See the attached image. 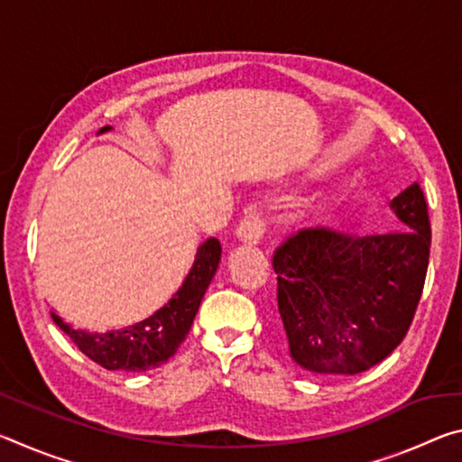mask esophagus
I'll list each match as a JSON object with an SVG mask.
<instances>
[{
  "label": "esophagus",
  "instance_id": "obj_1",
  "mask_svg": "<svg viewBox=\"0 0 462 462\" xmlns=\"http://www.w3.org/2000/svg\"><path fill=\"white\" fill-rule=\"evenodd\" d=\"M264 226H267L264 216L261 212H256V209H253V212H248L245 217H242L236 234L242 242H248V245H259V240L263 238Z\"/></svg>",
  "mask_w": 462,
  "mask_h": 462
}]
</instances>
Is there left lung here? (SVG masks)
Instances as JSON below:
<instances>
[{"mask_svg":"<svg viewBox=\"0 0 462 462\" xmlns=\"http://www.w3.org/2000/svg\"><path fill=\"white\" fill-rule=\"evenodd\" d=\"M408 226L358 238L301 228L275 248L277 303L293 361L318 374H358L400 346L416 314L430 259L420 183L391 201Z\"/></svg>","mask_w":462,"mask_h":462,"instance_id":"obj_1","label":"left lung"}]
</instances>
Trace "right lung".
Here are the masks:
<instances>
[{"instance_id": "add662e5", "label": "right lung", "mask_w": 462, "mask_h": 462, "mask_svg": "<svg viewBox=\"0 0 462 462\" xmlns=\"http://www.w3.org/2000/svg\"><path fill=\"white\" fill-rule=\"evenodd\" d=\"M106 130L109 128H101V132ZM220 256V242L216 238L203 242L198 248V254H195L189 275L183 281L181 289L173 295V300L159 311H154L151 318L134 326L97 334L73 330L57 314H52V319L85 356H89L93 363L101 365L107 371L143 373L156 369L177 353L185 336L189 334L206 289L212 283L217 271Z\"/></svg>"}]
</instances>
